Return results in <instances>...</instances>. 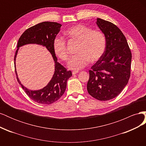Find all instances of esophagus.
I'll return each instance as SVG.
<instances>
[{
  "mask_svg": "<svg viewBox=\"0 0 146 146\" xmlns=\"http://www.w3.org/2000/svg\"><path fill=\"white\" fill-rule=\"evenodd\" d=\"M78 72V71H73L72 72V75H74H74H76V74H77Z\"/></svg>",
  "mask_w": 146,
  "mask_h": 146,
  "instance_id": "esophagus-1",
  "label": "esophagus"
}]
</instances>
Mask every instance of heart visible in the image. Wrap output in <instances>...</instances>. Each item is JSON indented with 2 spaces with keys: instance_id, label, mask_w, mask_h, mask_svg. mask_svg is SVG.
Listing matches in <instances>:
<instances>
[{
  "instance_id": "obj_1",
  "label": "heart",
  "mask_w": 146,
  "mask_h": 146,
  "mask_svg": "<svg viewBox=\"0 0 146 146\" xmlns=\"http://www.w3.org/2000/svg\"><path fill=\"white\" fill-rule=\"evenodd\" d=\"M65 36L70 40L78 42L77 48L78 54L72 57L68 67L78 70L85 68L90 61H98L103 56L106 48L105 35L99 30H92L83 24H77L66 31ZM55 54L63 61L69 59L66 42L63 38L57 37L53 42Z\"/></svg>"
}]
</instances>
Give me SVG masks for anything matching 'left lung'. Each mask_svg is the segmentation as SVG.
I'll use <instances>...</instances> for the list:
<instances>
[{
    "label": "left lung",
    "instance_id": "left-lung-1",
    "mask_svg": "<svg viewBox=\"0 0 146 146\" xmlns=\"http://www.w3.org/2000/svg\"><path fill=\"white\" fill-rule=\"evenodd\" d=\"M96 24L105 35L103 56L89 70L87 90L94 98L105 101L117 97L130 77L131 53L124 35L116 25L100 18Z\"/></svg>",
    "mask_w": 146,
    "mask_h": 146
}]
</instances>
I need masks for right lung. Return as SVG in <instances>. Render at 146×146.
Here are the masks:
<instances>
[{"label": "right lung", "instance_id": "right-lung-1", "mask_svg": "<svg viewBox=\"0 0 146 146\" xmlns=\"http://www.w3.org/2000/svg\"><path fill=\"white\" fill-rule=\"evenodd\" d=\"M61 24L54 22H43L26 30L22 34L17 42L15 56V72L17 80L29 98L37 103L49 105L58 100L64 93L67 81L72 76L70 70H68L57 61L53 48V42L60 31ZM28 43H36L45 46L52 55L55 61V72L51 80L42 89L32 91L21 85L17 77L15 61L19 48Z\"/></svg>", "mask_w": 146, "mask_h": 146}]
</instances>
